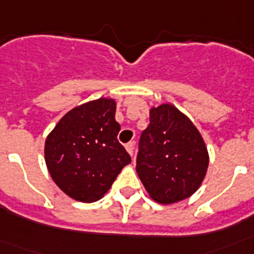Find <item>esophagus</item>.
Returning <instances> with one entry per match:
<instances>
[{"mask_svg":"<svg viewBox=\"0 0 254 254\" xmlns=\"http://www.w3.org/2000/svg\"><path fill=\"white\" fill-rule=\"evenodd\" d=\"M126 150L128 151V154L131 155L132 158H133L134 155V143L133 142H128L127 145H126Z\"/></svg>","mask_w":254,"mask_h":254,"instance_id":"obj_1","label":"esophagus"}]
</instances>
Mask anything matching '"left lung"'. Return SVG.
<instances>
[{
    "label": "left lung",
    "instance_id": "1",
    "mask_svg": "<svg viewBox=\"0 0 254 254\" xmlns=\"http://www.w3.org/2000/svg\"><path fill=\"white\" fill-rule=\"evenodd\" d=\"M207 167V147L192 121L172 104L151 108L136 159L150 197L164 205L188 198L199 188Z\"/></svg>",
    "mask_w": 254,
    "mask_h": 254
}]
</instances>
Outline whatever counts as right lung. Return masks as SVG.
Here are the masks:
<instances>
[{
    "label": "right lung",
    "instance_id": "obj_1",
    "mask_svg": "<svg viewBox=\"0 0 254 254\" xmlns=\"http://www.w3.org/2000/svg\"><path fill=\"white\" fill-rule=\"evenodd\" d=\"M116 100L100 98L67 112L44 146L47 168L67 196L95 202L112 187L131 156L118 142Z\"/></svg>",
    "mask_w": 254,
    "mask_h": 254
}]
</instances>
